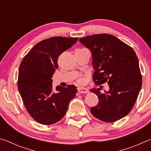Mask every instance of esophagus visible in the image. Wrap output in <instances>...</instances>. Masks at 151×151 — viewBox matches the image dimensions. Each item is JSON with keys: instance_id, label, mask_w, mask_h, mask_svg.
Instances as JSON below:
<instances>
[{"instance_id": "obj_1", "label": "esophagus", "mask_w": 151, "mask_h": 151, "mask_svg": "<svg viewBox=\"0 0 151 151\" xmlns=\"http://www.w3.org/2000/svg\"><path fill=\"white\" fill-rule=\"evenodd\" d=\"M78 92L79 93H81V94H83V93L86 94V93H88V89H86L85 87H78Z\"/></svg>"}]
</instances>
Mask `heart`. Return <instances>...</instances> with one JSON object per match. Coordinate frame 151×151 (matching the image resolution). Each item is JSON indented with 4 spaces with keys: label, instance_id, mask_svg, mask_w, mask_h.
<instances>
[{
    "label": "heart",
    "instance_id": "b5f03b06",
    "mask_svg": "<svg viewBox=\"0 0 151 151\" xmlns=\"http://www.w3.org/2000/svg\"><path fill=\"white\" fill-rule=\"evenodd\" d=\"M79 82H80V83H82V82H83V80H80L79 81Z\"/></svg>",
    "mask_w": 151,
    "mask_h": 151
}]
</instances>
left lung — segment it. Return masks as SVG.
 <instances>
[{
	"mask_svg": "<svg viewBox=\"0 0 151 151\" xmlns=\"http://www.w3.org/2000/svg\"><path fill=\"white\" fill-rule=\"evenodd\" d=\"M93 56L96 83L107 82L108 91L91 89L99 98L92 114L102 121L112 122L127 116L136 102L142 86L139 59L133 49L113 35H94L79 39ZM102 88V86H101Z\"/></svg>",
	"mask_w": 151,
	"mask_h": 151,
	"instance_id": "8db88e82",
	"label": "left lung"
}]
</instances>
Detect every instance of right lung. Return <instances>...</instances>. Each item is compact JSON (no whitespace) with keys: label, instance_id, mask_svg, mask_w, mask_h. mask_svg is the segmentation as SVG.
<instances>
[{"label":"right lung","instance_id":"1","mask_svg":"<svg viewBox=\"0 0 151 151\" xmlns=\"http://www.w3.org/2000/svg\"><path fill=\"white\" fill-rule=\"evenodd\" d=\"M77 40L78 38L61 37L43 40L32 48L20 63L18 89L28 112L40 124L49 125L62 119L77 93L75 85L57 86L55 92L52 86L58 57Z\"/></svg>","mask_w":151,"mask_h":151}]
</instances>
